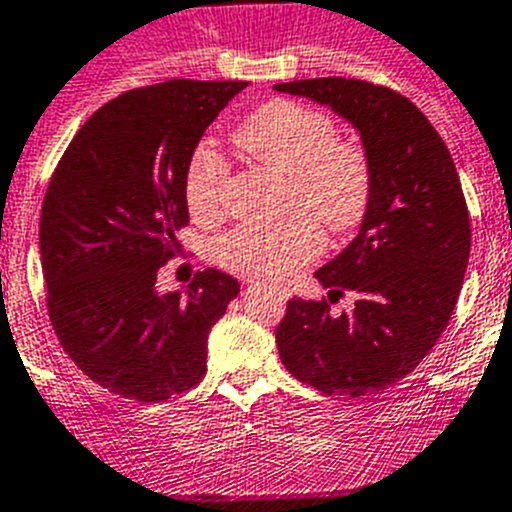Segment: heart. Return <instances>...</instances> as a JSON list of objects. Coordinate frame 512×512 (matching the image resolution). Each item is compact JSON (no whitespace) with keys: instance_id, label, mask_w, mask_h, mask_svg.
<instances>
[{"instance_id":"b5f03b06","label":"heart","mask_w":512,"mask_h":512,"mask_svg":"<svg viewBox=\"0 0 512 512\" xmlns=\"http://www.w3.org/2000/svg\"><path fill=\"white\" fill-rule=\"evenodd\" d=\"M332 118L291 100H271L253 110L233 133V143L256 163L289 175V198L342 233L364 218L372 196V170L357 145L339 143ZM228 165L201 148L188 165L186 198L193 216L221 211ZM309 213L276 223H246L218 241V261L238 274L279 284L314 261L324 236Z\"/></svg>"}]
</instances>
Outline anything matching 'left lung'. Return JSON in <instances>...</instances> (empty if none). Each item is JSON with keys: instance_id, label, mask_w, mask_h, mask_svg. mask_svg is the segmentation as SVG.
<instances>
[{"instance_id": "1", "label": "left lung", "mask_w": 512, "mask_h": 512, "mask_svg": "<svg viewBox=\"0 0 512 512\" xmlns=\"http://www.w3.org/2000/svg\"><path fill=\"white\" fill-rule=\"evenodd\" d=\"M342 115L362 138L372 196L354 241L321 266L332 294L357 291L354 311L291 299L276 329L289 374L324 394L382 392L430 354L460 296L470 216L455 163L415 102L347 77L274 85Z\"/></svg>"}]
</instances>
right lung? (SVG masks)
Masks as SVG:
<instances>
[{
  "label": "right lung",
  "instance_id": "right-lung-1",
  "mask_svg": "<svg viewBox=\"0 0 512 512\" xmlns=\"http://www.w3.org/2000/svg\"><path fill=\"white\" fill-rule=\"evenodd\" d=\"M246 82L168 80L123 92L77 130L40 218L47 309L62 349L100 387L163 402L206 374L211 326L238 281L206 269L155 289L188 226L186 178L208 125Z\"/></svg>",
  "mask_w": 512,
  "mask_h": 512
}]
</instances>
